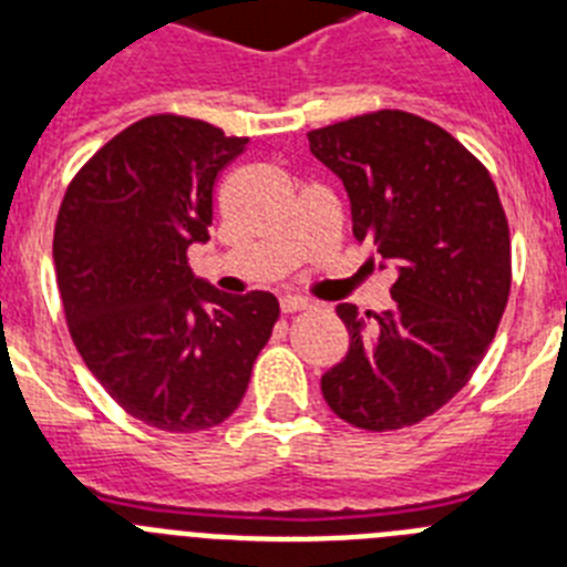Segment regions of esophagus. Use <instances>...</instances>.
I'll return each mask as SVG.
<instances>
[{"instance_id": "34e87169", "label": "esophagus", "mask_w": 567, "mask_h": 567, "mask_svg": "<svg viewBox=\"0 0 567 567\" xmlns=\"http://www.w3.org/2000/svg\"><path fill=\"white\" fill-rule=\"evenodd\" d=\"M312 303H309L307 298H298V295H284L280 298V312L284 315H292V312H303V309H309Z\"/></svg>"}]
</instances>
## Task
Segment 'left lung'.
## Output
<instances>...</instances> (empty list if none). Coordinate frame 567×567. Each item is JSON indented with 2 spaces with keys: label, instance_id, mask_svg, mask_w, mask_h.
<instances>
[{
  "label": "left lung",
  "instance_id": "left-lung-1",
  "mask_svg": "<svg viewBox=\"0 0 567 567\" xmlns=\"http://www.w3.org/2000/svg\"><path fill=\"white\" fill-rule=\"evenodd\" d=\"M349 193L352 233L398 267L392 309L340 303L349 354L320 378L365 432L405 429L471 380L511 292V238L488 169L437 124L378 110L307 135Z\"/></svg>",
  "mask_w": 567,
  "mask_h": 567
}]
</instances>
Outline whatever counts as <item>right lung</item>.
<instances>
[{
    "label": "right lung",
    "instance_id": "obj_1",
    "mask_svg": "<svg viewBox=\"0 0 567 567\" xmlns=\"http://www.w3.org/2000/svg\"><path fill=\"white\" fill-rule=\"evenodd\" d=\"M249 138L187 115H147L70 182L53 264L70 338L135 420L202 432L238 409L278 320L272 292L224 295L187 249L209 240L215 178Z\"/></svg>",
    "mask_w": 567,
    "mask_h": 567
}]
</instances>
